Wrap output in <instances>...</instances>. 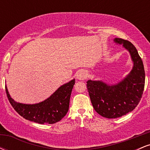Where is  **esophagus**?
Here are the masks:
<instances>
[{
  "mask_svg": "<svg viewBox=\"0 0 150 150\" xmlns=\"http://www.w3.org/2000/svg\"><path fill=\"white\" fill-rule=\"evenodd\" d=\"M87 77V73L85 70H80L77 75V79L79 80H84Z\"/></svg>",
  "mask_w": 150,
  "mask_h": 150,
  "instance_id": "34e87169",
  "label": "esophagus"
}]
</instances>
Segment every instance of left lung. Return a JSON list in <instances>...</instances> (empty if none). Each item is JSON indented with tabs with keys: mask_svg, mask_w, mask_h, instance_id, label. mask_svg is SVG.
Here are the masks:
<instances>
[{
	"mask_svg": "<svg viewBox=\"0 0 150 150\" xmlns=\"http://www.w3.org/2000/svg\"><path fill=\"white\" fill-rule=\"evenodd\" d=\"M113 41L123 45L130 53L133 63L131 71L115 85H108L101 80H89L87 82L94 110L107 118H119L131 112L142 98L145 80L143 63L133 44L120 38H115Z\"/></svg>",
	"mask_w": 150,
	"mask_h": 150,
	"instance_id": "left-lung-1",
	"label": "left lung"
}]
</instances>
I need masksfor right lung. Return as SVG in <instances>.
Listing matches in <instances>:
<instances>
[{
	"mask_svg": "<svg viewBox=\"0 0 150 150\" xmlns=\"http://www.w3.org/2000/svg\"><path fill=\"white\" fill-rule=\"evenodd\" d=\"M75 82V79L70 80L61 86L46 100L34 104L17 102L10 97L6 86V91L12 106L24 118L40 124H53L60 121L68 113Z\"/></svg>",
	"mask_w": 150,
	"mask_h": 150,
	"instance_id": "add662e5",
	"label": "right lung"
}]
</instances>
